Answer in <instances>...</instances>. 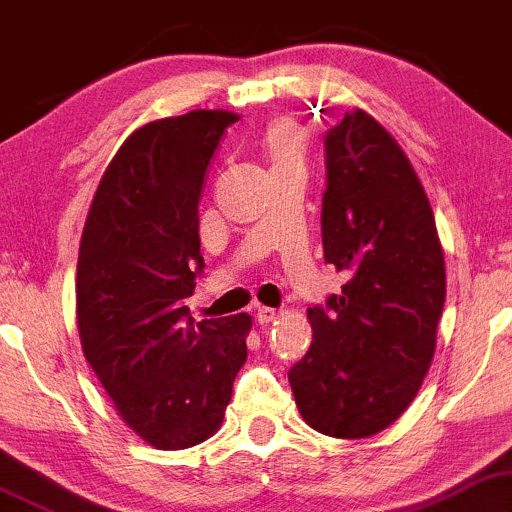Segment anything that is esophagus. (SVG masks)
Here are the masks:
<instances>
[{"mask_svg":"<svg viewBox=\"0 0 512 512\" xmlns=\"http://www.w3.org/2000/svg\"><path fill=\"white\" fill-rule=\"evenodd\" d=\"M276 319H278L276 309H271V307H260V309H257V321H260V323H271V321H276Z\"/></svg>","mask_w":512,"mask_h":512,"instance_id":"esophagus-1","label":"esophagus"}]
</instances>
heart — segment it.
<instances>
[{"label": "heart", "mask_w": 512, "mask_h": 512, "mask_svg": "<svg viewBox=\"0 0 512 512\" xmlns=\"http://www.w3.org/2000/svg\"><path fill=\"white\" fill-rule=\"evenodd\" d=\"M260 151L269 163L271 174L290 170V167H302L304 137L300 125L288 118L274 120L264 132Z\"/></svg>", "instance_id": "1"}]
</instances>
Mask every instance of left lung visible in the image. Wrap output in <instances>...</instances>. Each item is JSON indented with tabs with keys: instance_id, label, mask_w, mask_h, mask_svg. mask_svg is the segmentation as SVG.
<instances>
[{
	"instance_id": "left-lung-1",
	"label": "left lung",
	"mask_w": 512,
	"mask_h": 512,
	"mask_svg": "<svg viewBox=\"0 0 512 512\" xmlns=\"http://www.w3.org/2000/svg\"><path fill=\"white\" fill-rule=\"evenodd\" d=\"M323 257L349 276L309 307V352L290 368L309 428L364 439L409 409L437 347L444 252L411 160L373 115L345 113L326 134Z\"/></svg>"
}]
</instances>
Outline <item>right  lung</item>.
<instances>
[{"label":"right lung","mask_w":512,"mask_h":512,"mask_svg":"<svg viewBox=\"0 0 512 512\" xmlns=\"http://www.w3.org/2000/svg\"><path fill=\"white\" fill-rule=\"evenodd\" d=\"M229 111L134 129L96 186L77 257V331L118 416L146 444L189 449L215 435L248 359L250 314L203 319L198 200Z\"/></svg>","instance_id":"right-lung-1"}]
</instances>
